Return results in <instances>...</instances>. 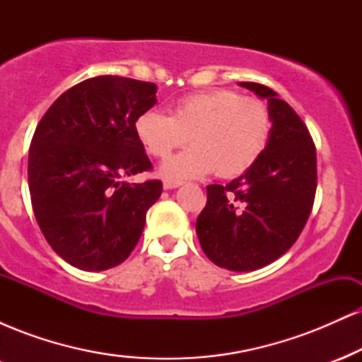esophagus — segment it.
<instances>
[{"label": "esophagus", "instance_id": "obj_1", "mask_svg": "<svg viewBox=\"0 0 362 362\" xmlns=\"http://www.w3.org/2000/svg\"><path fill=\"white\" fill-rule=\"evenodd\" d=\"M182 184L180 182H175V180H165L163 182V187L167 190H172V189H177V187H180Z\"/></svg>", "mask_w": 362, "mask_h": 362}]
</instances>
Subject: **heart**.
<instances>
[{"instance_id": "obj_1", "label": "heart", "mask_w": 362, "mask_h": 362, "mask_svg": "<svg viewBox=\"0 0 362 362\" xmlns=\"http://www.w3.org/2000/svg\"><path fill=\"white\" fill-rule=\"evenodd\" d=\"M271 129L264 102L231 90L189 95L170 115L146 110L134 122L136 136L155 158H167L190 138L194 148L161 165V175L175 180L211 172L221 178L243 175L267 148Z\"/></svg>"}]
</instances>
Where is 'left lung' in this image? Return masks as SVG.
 <instances>
[{
    "mask_svg": "<svg viewBox=\"0 0 362 362\" xmlns=\"http://www.w3.org/2000/svg\"><path fill=\"white\" fill-rule=\"evenodd\" d=\"M267 100L272 129L255 165L226 185H207L195 231L207 259L235 272L265 267L293 247L317 192V151L308 127L269 86L240 83Z\"/></svg>",
    "mask_w": 362,
    "mask_h": 362,
    "instance_id": "left-lung-1",
    "label": "left lung"
}]
</instances>
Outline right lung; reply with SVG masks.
Returning a JSON list of instances; mask_svg holds the SVG:
<instances>
[{"mask_svg":"<svg viewBox=\"0 0 362 362\" xmlns=\"http://www.w3.org/2000/svg\"><path fill=\"white\" fill-rule=\"evenodd\" d=\"M155 83L97 76L66 90L40 119L28 151V189L52 250L81 271L122 264L138 245L163 184L120 178L151 170L134 131L156 103Z\"/></svg>","mask_w":362,"mask_h":362,"instance_id":"1","label":"right lung"}]
</instances>
